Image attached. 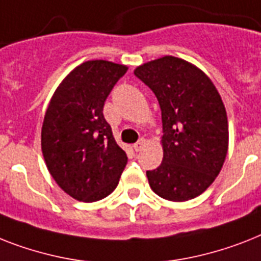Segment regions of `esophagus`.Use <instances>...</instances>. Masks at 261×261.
I'll use <instances>...</instances> for the list:
<instances>
[{
	"label": "esophagus",
	"instance_id": "34e87169",
	"mask_svg": "<svg viewBox=\"0 0 261 261\" xmlns=\"http://www.w3.org/2000/svg\"><path fill=\"white\" fill-rule=\"evenodd\" d=\"M145 146H146V141H145V139H139V141H138L137 143H134V146H133V147H134L135 151H141V150L143 149Z\"/></svg>",
	"mask_w": 261,
	"mask_h": 261
}]
</instances>
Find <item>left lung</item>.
<instances>
[{"mask_svg":"<svg viewBox=\"0 0 261 261\" xmlns=\"http://www.w3.org/2000/svg\"><path fill=\"white\" fill-rule=\"evenodd\" d=\"M155 94L162 111V164L146 171L152 192L167 201L196 198L225 162L229 131L219 91L197 65L174 56L134 69Z\"/></svg>","mask_w":261,"mask_h":261,"instance_id":"8db88e82","label":"left lung"}]
</instances>
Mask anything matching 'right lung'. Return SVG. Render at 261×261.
Listing matches in <instances>:
<instances>
[{
  "instance_id": "obj_1",
  "label": "right lung",
  "mask_w": 261,
  "mask_h": 261,
  "mask_svg": "<svg viewBox=\"0 0 261 261\" xmlns=\"http://www.w3.org/2000/svg\"><path fill=\"white\" fill-rule=\"evenodd\" d=\"M128 69L107 60L84 61L61 80L41 127V151L59 188L83 202L111 194L127 164L103 106Z\"/></svg>"
}]
</instances>
